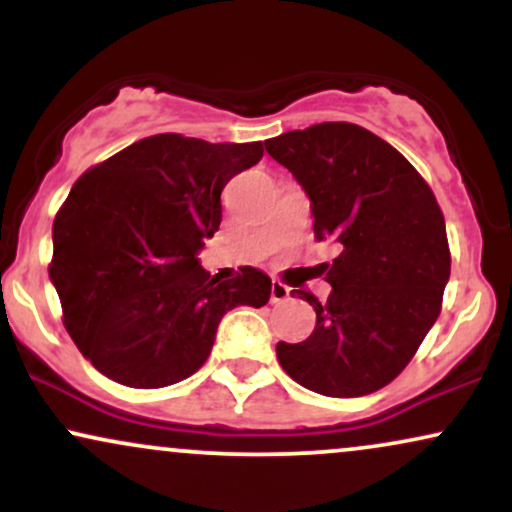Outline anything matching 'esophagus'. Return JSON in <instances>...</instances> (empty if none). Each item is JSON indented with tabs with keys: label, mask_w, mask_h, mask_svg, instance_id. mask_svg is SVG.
<instances>
[{
	"label": "esophagus",
	"mask_w": 512,
	"mask_h": 512,
	"mask_svg": "<svg viewBox=\"0 0 512 512\" xmlns=\"http://www.w3.org/2000/svg\"><path fill=\"white\" fill-rule=\"evenodd\" d=\"M291 298L289 286H284L281 281H272V293H269V301L272 303H286Z\"/></svg>",
	"instance_id": "esophagus-1"
}]
</instances>
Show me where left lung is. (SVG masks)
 <instances>
[{"mask_svg":"<svg viewBox=\"0 0 512 512\" xmlns=\"http://www.w3.org/2000/svg\"><path fill=\"white\" fill-rule=\"evenodd\" d=\"M301 182L317 240L339 255L325 264L332 293L301 344H276L281 368L327 397H361L402 373L433 322L450 279V248L436 195L395 146L351 122H322L267 142Z\"/></svg>","mask_w":512,"mask_h":512,"instance_id":"8db88e82","label":"left lung"}]
</instances>
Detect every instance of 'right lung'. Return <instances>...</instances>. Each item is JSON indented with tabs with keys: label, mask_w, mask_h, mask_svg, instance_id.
<instances>
[{
	"label": "right lung",
	"mask_w": 512,
	"mask_h": 512,
	"mask_svg": "<svg viewBox=\"0 0 512 512\" xmlns=\"http://www.w3.org/2000/svg\"><path fill=\"white\" fill-rule=\"evenodd\" d=\"M262 154V142L154 134L74 182L52 226L50 279L93 368L139 390L180 383L204 366L228 310L269 301L260 269L216 281L197 260L219 231L221 190Z\"/></svg>",
	"instance_id": "obj_1"
}]
</instances>
